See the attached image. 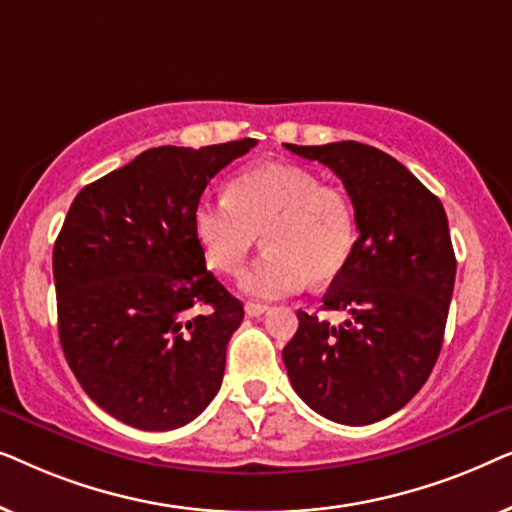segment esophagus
I'll return each instance as SVG.
<instances>
[{"label":"esophagus","mask_w":512,"mask_h":512,"mask_svg":"<svg viewBox=\"0 0 512 512\" xmlns=\"http://www.w3.org/2000/svg\"><path fill=\"white\" fill-rule=\"evenodd\" d=\"M268 310H270V307L261 305V303H247V305H244V312H247L249 317H261V314H265Z\"/></svg>","instance_id":"34e87169"}]
</instances>
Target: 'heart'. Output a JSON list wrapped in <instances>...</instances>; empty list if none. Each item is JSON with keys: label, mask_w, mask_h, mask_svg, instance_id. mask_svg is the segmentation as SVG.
I'll return each instance as SVG.
<instances>
[{"label": "heart", "mask_w": 512, "mask_h": 512, "mask_svg": "<svg viewBox=\"0 0 512 512\" xmlns=\"http://www.w3.org/2000/svg\"><path fill=\"white\" fill-rule=\"evenodd\" d=\"M193 233L209 268L235 272L263 233L265 254L242 272L240 289L277 300L338 277L352 256L359 226L354 202L338 186L296 165H261L237 174L226 198L200 200Z\"/></svg>", "instance_id": "obj_1"}]
</instances>
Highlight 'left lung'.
I'll use <instances>...</instances> for the list:
<instances>
[{"label": "left lung", "instance_id": "8db88e82", "mask_svg": "<svg viewBox=\"0 0 512 512\" xmlns=\"http://www.w3.org/2000/svg\"><path fill=\"white\" fill-rule=\"evenodd\" d=\"M338 174L354 202L359 240L333 277L324 310H347L340 326L298 310L284 347L296 394L321 417L347 426L401 410L436 366L443 347L457 258L440 200L375 146L286 144Z\"/></svg>", "mask_w": 512, "mask_h": 512}]
</instances>
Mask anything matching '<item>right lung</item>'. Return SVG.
I'll use <instances>...</instances> for the list:
<instances>
[{
	"label": "right lung",
	"instance_id": "obj_1",
	"mask_svg": "<svg viewBox=\"0 0 512 512\" xmlns=\"http://www.w3.org/2000/svg\"><path fill=\"white\" fill-rule=\"evenodd\" d=\"M256 139L149 149L76 195L53 247L58 331L83 391L118 422L170 431L221 389L244 307L205 268L193 209Z\"/></svg>",
	"mask_w": 512,
	"mask_h": 512
}]
</instances>
